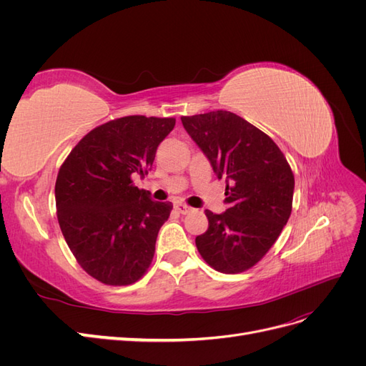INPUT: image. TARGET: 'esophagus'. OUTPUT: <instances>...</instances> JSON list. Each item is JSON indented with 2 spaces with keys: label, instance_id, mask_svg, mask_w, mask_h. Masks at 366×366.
Wrapping results in <instances>:
<instances>
[{
  "label": "esophagus",
  "instance_id": "1",
  "mask_svg": "<svg viewBox=\"0 0 366 366\" xmlns=\"http://www.w3.org/2000/svg\"><path fill=\"white\" fill-rule=\"evenodd\" d=\"M175 210H177V212H179V214L186 215V214H189V212H191L192 207L186 206V204H183V203H177V204H175Z\"/></svg>",
  "mask_w": 366,
  "mask_h": 366
}]
</instances>
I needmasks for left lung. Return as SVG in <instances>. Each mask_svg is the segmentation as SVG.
<instances>
[{
    "mask_svg": "<svg viewBox=\"0 0 366 366\" xmlns=\"http://www.w3.org/2000/svg\"><path fill=\"white\" fill-rule=\"evenodd\" d=\"M182 124L218 179L229 182L226 212L206 210L209 227L195 238L197 249L217 272H246L264 258L290 218L293 171L265 132L234 113L183 116Z\"/></svg>",
    "mask_w": 366,
    "mask_h": 366,
    "instance_id": "1",
    "label": "left lung"
}]
</instances>
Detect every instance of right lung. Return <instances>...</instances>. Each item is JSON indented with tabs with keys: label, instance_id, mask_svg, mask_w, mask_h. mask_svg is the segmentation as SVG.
I'll return each mask as SVG.
<instances>
[{
	"label": "right lung",
	"instance_id": "1",
	"mask_svg": "<svg viewBox=\"0 0 366 366\" xmlns=\"http://www.w3.org/2000/svg\"><path fill=\"white\" fill-rule=\"evenodd\" d=\"M174 117L127 116L92 129L61 164L54 197L59 227L81 267L107 285L147 273L172 204L132 182L148 174Z\"/></svg>",
	"mask_w": 366,
	"mask_h": 366
}]
</instances>
